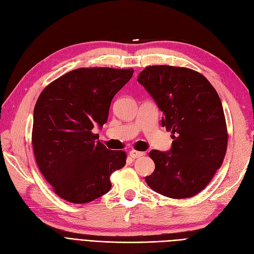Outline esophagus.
Masks as SVG:
<instances>
[{"mask_svg": "<svg viewBox=\"0 0 254 254\" xmlns=\"http://www.w3.org/2000/svg\"><path fill=\"white\" fill-rule=\"evenodd\" d=\"M145 155L144 152H141V151H136V150H131L129 152V156L131 157L132 159H137V158H141Z\"/></svg>", "mask_w": 254, "mask_h": 254, "instance_id": "esophagus-1", "label": "esophagus"}]
</instances>
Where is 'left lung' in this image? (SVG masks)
Segmentation results:
<instances>
[{
    "instance_id": "left-lung-1",
    "label": "left lung",
    "mask_w": 254,
    "mask_h": 254,
    "mask_svg": "<svg viewBox=\"0 0 254 254\" xmlns=\"http://www.w3.org/2000/svg\"><path fill=\"white\" fill-rule=\"evenodd\" d=\"M137 81L163 112L162 126L174 140L170 151L149 152L156 168L145 181L166 197H193L210 183L226 156L228 131L217 92L202 74L180 66H147Z\"/></svg>"
}]
</instances>
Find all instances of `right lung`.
Wrapping results in <instances>:
<instances>
[{"label":"right lung","mask_w":254,"mask_h":254,"mask_svg":"<svg viewBox=\"0 0 254 254\" xmlns=\"http://www.w3.org/2000/svg\"><path fill=\"white\" fill-rule=\"evenodd\" d=\"M133 68L80 67L45 87L34 109L33 148L54 191L72 203L108 193L110 176L126 164V152L109 150L92 132L108 120L112 98Z\"/></svg>","instance_id":"right-lung-1"}]
</instances>
